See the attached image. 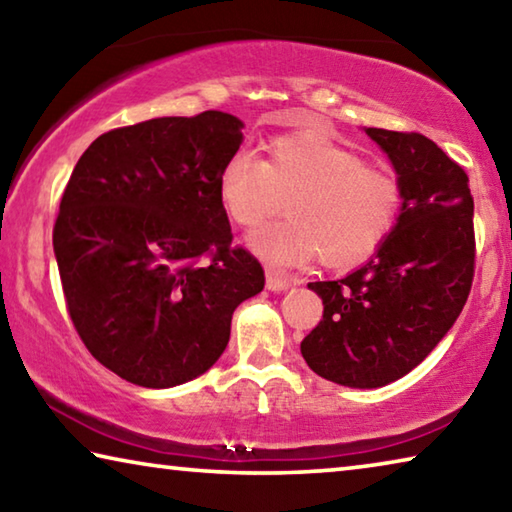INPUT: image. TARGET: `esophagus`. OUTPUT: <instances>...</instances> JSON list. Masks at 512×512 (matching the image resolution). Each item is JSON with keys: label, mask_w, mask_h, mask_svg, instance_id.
Instances as JSON below:
<instances>
[{"label": "esophagus", "mask_w": 512, "mask_h": 512, "mask_svg": "<svg viewBox=\"0 0 512 512\" xmlns=\"http://www.w3.org/2000/svg\"><path fill=\"white\" fill-rule=\"evenodd\" d=\"M293 284H296V280L289 275H284L280 271H273V268H268L266 271V289L268 291H287L291 289Z\"/></svg>", "instance_id": "esophagus-1"}]
</instances>
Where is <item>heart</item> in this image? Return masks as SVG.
Here are the masks:
<instances>
[{
  "label": "heart",
  "mask_w": 512,
  "mask_h": 512,
  "mask_svg": "<svg viewBox=\"0 0 512 512\" xmlns=\"http://www.w3.org/2000/svg\"><path fill=\"white\" fill-rule=\"evenodd\" d=\"M219 198L246 230L262 228L287 201L291 219L250 239V248L271 264L314 255L332 268L366 262L402 210L400 180L325 131L275 137L266 160L246 151L230 155L219 173Z\"/></svg>",
  "instance_id": "b5f03b06"
}]
</instances>
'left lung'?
<instances>
[{
  "mask_svg": "<svg viewBox=\"0 0 512 512\" xmlns=\"http://www.w3.org/2000/svg\"><path fill=\"white\" fill-rule=\"evenodd\" d=\"M393 162L402 210L366 264L309 282L323 320L300 343L307 366L350 388L411 372L452 329L474 277V201L467 173L420 133L366 128Z\"/></svg>",
  "mask_w": 512,
  "mask_h": 512,
  "instance_id": "left-lung-1",
  "label": "left lung"
}]
</instances>
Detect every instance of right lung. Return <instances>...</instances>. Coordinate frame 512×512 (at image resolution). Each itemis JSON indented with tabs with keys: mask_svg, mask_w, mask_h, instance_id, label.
<instances>
[{
	"mask_svg": "<svg viewBox=\"0 0 512 512\" xmlns=\"http://www.w3.org/2000/svg\"><path fill=\"white\" fill-rule=\"evenodd\" d=\"M241 128L219 110L115 128L69 176L54 225L69 318L92 357L131 384L203 375L235 309L264 289L262 264L232 248L219 198Z\"/></svg>",
	"mask_w": 512,
	"mask_h": 512,
	"instance_id": "add662e5",
	"label": "right lung"
}]
</instances>
